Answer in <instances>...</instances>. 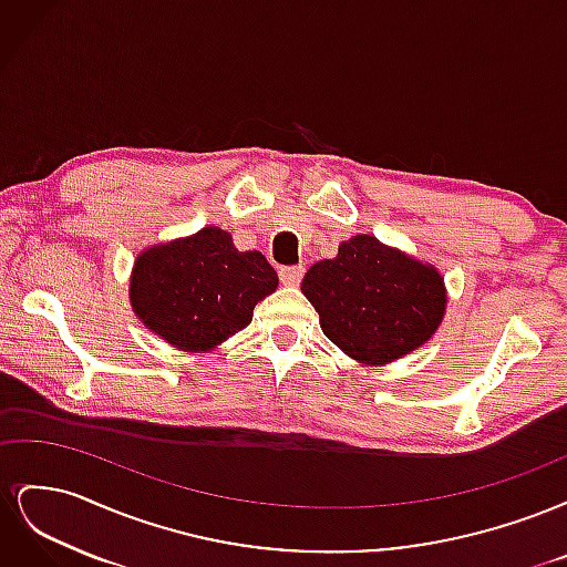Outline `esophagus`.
Listing matches in <instances>:
<instances>
[{
  "mask_svg": "<svg viewBox=\"0 0 567 567\" xmlns=\"http://www.w3.org/2000/svg\"><path fill=\"white\" fill-rule=\"evenodd\" d=\"M305 274L302 265H293V267H281L279 269V279L284 286H298Z\"/></svg>",
  "mask_w": 567,
  "mask_h": 567,
  "instance_id": "1",
  "label": "esophagus"
}]
</instances>
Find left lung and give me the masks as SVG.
I'll return each mask as SVG.
<instances>
[{
    "label": "left lung",
    "mask_w": 567,
    "mask_h": 567,
    "mask_svg": "<svg viewBox=\"0 0 567 567\" xmlns=\"http://www.w3.org/2000/svg\"><path fill=\"white\" fill-rule=\"evenodd\" d=\"M300 288L319 312L323 336L367 367L425 346L447 312L437 267L369 234L342 241L333 260L312 265Z\"/></svg>",
    "instance_id": "obj_1"
}]
</instances>
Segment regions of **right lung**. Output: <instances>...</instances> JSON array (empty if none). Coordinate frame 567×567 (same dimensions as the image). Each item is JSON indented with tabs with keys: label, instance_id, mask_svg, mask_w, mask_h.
Instances as JSON below:
<instances>
[{
	"label": "right lung",
	"instance_id": "add662e5",
	"mask_svg": "<svg viewBox=\"0 0 567 567\" xmlns=\"http://www.w3.org/2000/svg\"><path fill=\"white\" fill-rule=\"evenodd\" d=\"M277 286V271L260 250L241 252L229 231L203 227L136 255L130 305L173 348L213 352L246 329L255 305Z\"/></svg>",
	"mask_w": 567,
	"mask_h": 567
}]
</instances>
